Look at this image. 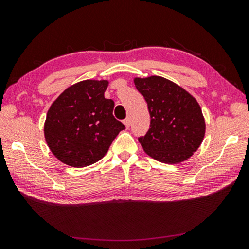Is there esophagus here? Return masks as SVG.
Masks as SVG:
<instances>
[{
    "mask_svg": "<svg viewBox=\"0 0 249 249\" xmlns=\"http://www.w3.org/2000/svg\"><path fill=\"white\" fill-rule=\"evenodd\" d=\"M124 124L126 126V128H129V126H130V119H129V117H127V119L124 120Z\"/></svg>",
    "mask_w": 249,
    "mask_h": 249,
    "instance_id": "obj_1",
    "label": "esophagus"
}]
</instances>
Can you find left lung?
Instances as JSON below:
<instances>
[{
  "mask_svg": "<svg viewBox=\"0 0 249 249\" xmlns=\"http://www.w3.org/2000/svg\"><path fill=\"white\" fill-rule=\"evenodd\" d=\"M136 89L144 96L150 114L149 129L138 137L145 153L165 163L190 158L205 134V122L199 103L182 88L158 75L135 78Z\"/></svg>",
  "mask_w": 249,
  "mask_h": 249,
  "instance_id": "8db88e82",
  "label": "left lung"
}]
</instances>
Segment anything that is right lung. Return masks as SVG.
I'll return each mask as SVG.
<instances>
[{
	"label": "right lung",
	"mask_w": 249,
	"mask_h": 249,
	"mask_svg": "<svg viewBox=\"0 0 249 249\" xmlns=\"http://www.w3.org/2000/svg\"><path fill=\"white\" fill-rule=\"evenodd\" d=\"M107 80H84L69 87L48 109L45 138L66 165L82 168L104 157L125 125L113 116L114 101L104 98Z\"/></svg>",
	"instance_id": "add662e5"
}]
</instances>
